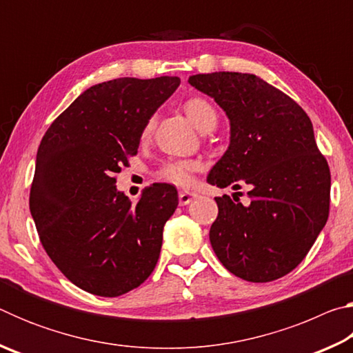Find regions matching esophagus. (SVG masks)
Returning <instances> with one entry per match:
<instances>
[{
    "label": "esophagus",
    "mask_w": 353,
    "mask_h": 353,
    "mask_svg": "<svg viewBox=\"0 0 353 353\" xmlns=\"http://www.w3.org/2000/svg\"><path fill=\"white\" fill-rule=\"evenodd\" d=\"M196 196L198 194L193 193V191H181V193H179V204L187 205L196 198Z\"/></svg>",
    "instance_id": "34e87169"
}]
</instances>
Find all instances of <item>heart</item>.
<instances>
[{"mask_svg":"<svg viewBox=\"0 0 353 353\" xmlns=\"http://www.w3.org/2000/svg\"><path fill=\"white\" fill-rule=\"evenodd\" d=\"M183 110L193 124L202 132H210L218 124V113L205 98L191 97L183 101ZM154 129V118H149L141 129V139H148ZM201 168L196 160H172L163 163L155 171V179L159 181L188 187L193 182V174Z\"/></svg>","mask_w":353,"mask_h":353,"instance_id":"b5f03b06","label":"heart"}]
</instances>
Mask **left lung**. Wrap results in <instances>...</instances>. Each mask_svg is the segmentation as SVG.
Segmentation results:
<instances>
[{
    "instance_id": "left-lung-1",
    "label": "left lung",
    "mask_w": 353,
    "mask_h": 353,
    "mask_svg": "<svg viewBox=\"0 0 353 353\" xmlns=\"http://www.w3.org/2000/svg\"><path fill=\"white\" fill-rule=\"evenodd\" d=\"M188 82L230 119L229 149L208 183L250 187L248 204L235 196L214 198V254L248 282L283 277L305 259L330 210V168L316 145L312 119L294 99L255 74L219 71L191 76Z\"/></svg>"
}]
</instances>
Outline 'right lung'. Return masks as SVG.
Masks as SVG:
<instances>
[{
    "mask_svg": "<svg viewBox=\"0 0 353 353\" xmlns=\"http://www.w3.org/2000/svg\"><path fill=\"white\" fill-rule=\"evenodd\" d=\"M181 83L174 76L119 77L93 85L43 135L29 194L39 238L71 283L103 297L151 276L177 191L152 183L132 204L117 174L139 152L141 129Z\"/></svg>",
    "mask_w": 353,
    "mask_h": 353,
    "instance_id": "right-lung-1",
    "label": "right lung"
}]
</instances>
